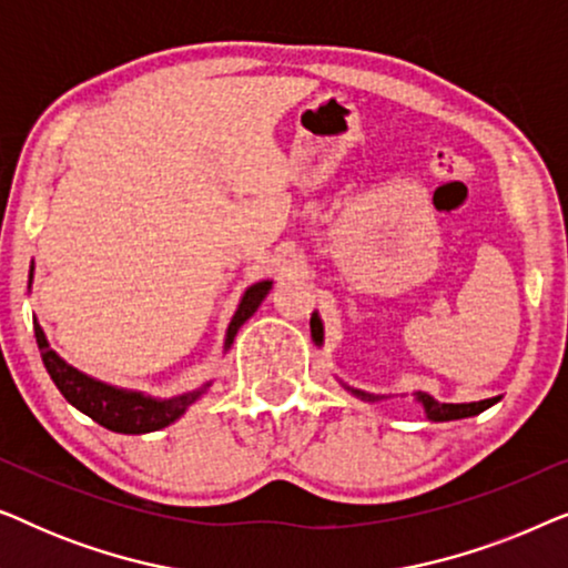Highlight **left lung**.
<instances>
[{"instance_id": "1", "label": "left lung", "mask_w": 568, "mask_h": 568, "mask_svg": "<svg viewBox=\"0 0 568 568\" xmlns=\"http://www.w3.org/2000/svg\"><path fill=\"white\" fill-rule=\"evenodd\" d=\"M310 331H313L315 344L321 346L323 344V323H321V317H317V313H313V317H310ZM344 387H346V390H352L356 398H362L367 403H375V400L385 398V395H372V393L356 390V387H348V385H344ZM414 395H416V400L424 406V414H426V418H429V422H455V418L478 416L480 410L491 408L494 403H499V398H486V400H478V403H439L426 393H414Z\"/></svg>"}]
</instances>
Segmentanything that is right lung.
<instances>
[{
	"label": "right lung",
	"mask_w": 568,
	"mask_h": 568,
	"mask_svg": "<svg viewBox=\"0 0 568 568\" xmlns=\"http://www.w3.org/2000/svg\"><path fill=\"white\" fill-rule=\"evenodd\" d=\"M30 282H33V266H30ZM271 284L274 282H258L253 286H247L243 300L232 315L230 328H227V338H224V352L232 346L235 341L240 325H243L247 317H251L258 305L266 297ZM33 328H36V341L38 348H41V359L49 369V375L53 379V385L59 387V393L72 403L77 410H82L84 416H90L92 422H98L105 429L119 432V434H146V432H158L165 429L185 414V408L191 406L193 400L201 398V393L206 390L209 385H201L199 390L175 395V398H152V395L136 393V390H123V387L100 383V379L84 375V372L74 369L72 364H67L61 356L53 352L45 341V333L38 321L33 317Z\"/></svg>",
	"instance_id": "1"
}]
</instances>
